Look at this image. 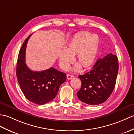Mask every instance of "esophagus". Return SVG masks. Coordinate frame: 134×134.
<instances>
[{
  "label": "esophagus",
  "instance_id": "1",
  "mask_svg": "<svg viewBox=\"0 0 134 134\" xmlns=\"http://www.w3.org/2000/svg\"><path fill=\"white\" fill-rule=\"evenodd\" d=\"M74 78V76L72 75H70V74H67V79L68 80H70V79H72Z\"/></svg>",
  "mask_w": 134,
  "mask_h": 134
}]
</instances>
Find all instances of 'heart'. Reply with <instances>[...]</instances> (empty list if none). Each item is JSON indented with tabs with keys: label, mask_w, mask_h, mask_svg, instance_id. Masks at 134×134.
<instances>
[{
	"label": "heart",
	"mask_w": 134,
	"mask_h": 134,
	"mask_svg": "<svg viewBox=\"0 0 134 134\" xmlns=\"http://www.w3.org/2000/svg\"><path fill=\"white\" fill-rule=\"evenodd\" d=\"M99 46V38L95 34L91 35L87 31H81L75 34L68 43L66 49H63L59 56L61 68L66 70L75 60L80 66L87 69L94 63ZM77 66L76 70H78Z\"/></svg>",
	"instance_id": "b5f03b06"
}]
</instances>
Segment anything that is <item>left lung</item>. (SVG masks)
<instances>
[{
  "label": "left lung",
  "instance_id": "obj_1",
  "mask_svg": "<svg viewBox=\"0 0 134 134\" xmlns=\"http://www.w3.org/2000/svg\"><path fill=\"white\" fill-rule=\"evenodd\" d=\"M118 70L115 55L109 54L98 59L91 71L78 76L82 82V87L77 92L79 100L90 105L106 101L115 86Z\"/></svg>",
  "mask_w": 134,
  "mask_h": 134
}]
</instances>
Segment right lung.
<instances>
[{"label":"right lung","mask_w":134,"mask_h":134,"mask_svg":"<svg viewBox=\"0 0 134 134\" xmlns=\"http://www.w3.org/2000/svg\"><path fill=\"white\" fill-rule=\"evenodd\" d=\"M25 40L19 53L16 76L21 91L26 98L34 103L43 105L57 96L62 83L66 82V74L51 67L42 71L31 70L25 63L26 46L30 36Z\"/></svg>","instance_id":"1"}]
</instances>
